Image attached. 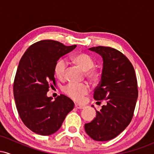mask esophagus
Returning a JSON list of instances; mask_svg holds the SVG:
<instances>
[{"label":"esophagus","mask_w":154,"mask_h":154,"mask_svg":"<svg viewBox=\"0 0 154 154\" xmlns=\"http://www.w3.org/2000/svg\"><path fill=\"white\" fill-rule=\"evenodd\" d=\"M75 107L77 108V109H84L85 106H84V105H81V104L75 103Z\"/></svg>","instance_id":"34e87169"}]
</instances>
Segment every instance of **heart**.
I'll return each mask as SVG.
<instances>
[{"label": "heart", "instance_id": "1", "mask_svg": "<svg viewBox=\"0 0 154 154\" xmlns=\"http://www.w3.org/2000/svg\"><path fill=\"white\" fill-rule=\"evenodd\" d=\"M72 61L85 71V75L88 79H96L98 72L94 68L95 61L90 55L85 53L74 54L71 57ZM66 70V63L63 59H59L54 66V74L58 79L63 80L65 78ZM67 96L72 99L79 101L89 91V86L86 83L70 82L63 89Z\"/></svg>", "mask_w": 154, "mask_h": 154}]
</instances>
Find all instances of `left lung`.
I'll return each instance as SVG.
<instances>
[{
	"instance_id": "left-lung-1",
	"label": "left lung",
	"mask_w": 154,
	"mask_h": 154,
	"mask_svg": "<svg viewBox=\"0 0 154 154\" xmlns=\"http://www.w3.org/2000/svg\"><path fill=\"white\" fill-rule=\"evenodd\" d=\"M103 59L100 82L95 89L94 99L105 100L96 116L85 125L92 139L107 141L116 137L128 126L133 116L138 96L135 69L123 54L111 47L89 48ZM93 107V106H92Z\"/></svg>"
}]
</instances>
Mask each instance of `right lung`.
Returning a JSON list of instances; mask_svg holds the SVG:
<instances>
[{
  "label": "right lung",
  "mask_w": 154,
  "mask_h": 154,
  "mask_svg": "<svg viewBox=\"0 0 154 154\" xmlns=\"http://www.w3.org/2000/svg\"><path fill=\"white\" fill-rule=\"evenodd\" d=\"M76 47L52 40H40L28 48L19 61L14 82L16 106L23 122L35 133H55L74 109V102L66 95H60L53 101L47 92L51 82L56 84V63Z\"/></svg>",
  "instance_id": "add662e5"
}]
</instances>
